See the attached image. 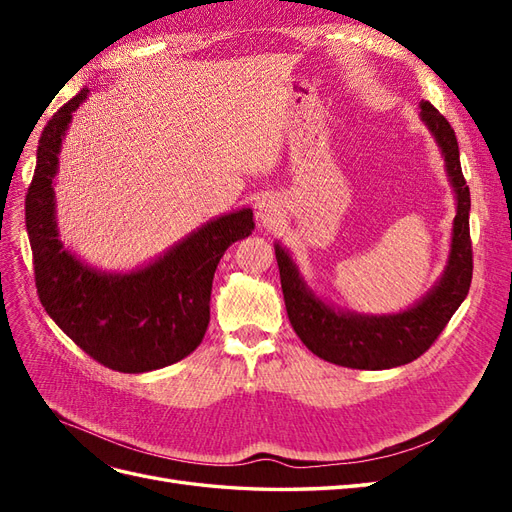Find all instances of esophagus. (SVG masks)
Segmentation results:
<instances>
[{
  "label": "esophagus",
  "mask_w": 512,
  "mask_h": 512,
  "mask_svg": "<svg viewBox=\"0 0 512 512\" xmlns=\"http://www.w3.org/2000/svg\"><path fill=\"white\" fill-rule=\"evenodd\" d=\"M256 215H258L260 222L269 224V222H273L277 218V215H280V205H277V200H273L271 196L269 198H262L260 203L256 205Z\"/></svg>",
  "instance_id": "obj_1"
}]
</instances>
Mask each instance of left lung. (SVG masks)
I'll list each match as a JSON object with an SVG mask.
<instances>
[{"instance_id":"1","label":"left lung","mask_w":512,"mask_h":512,"mask_svg":"<svg viewBox=\"0 0 512 512\" xmlns=\"http://www.w3.org/2000/svg\"><path fill=\"white\" fill-rule=\"evenodd\" d=\"M418 106H421V121L442 151L446 175L457 200L451 252L444 273L421 301L397 314L344 312L322 301L303 280L297 262L280 243H275V258L292 329L309 350L329 363L352 369H391L406 365L429 350L457 307L468 297L472 282L470 188L461 173L457 136L436 106L427 100Z\"/></svg>"}]
</instances>
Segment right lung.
<instances>
[{
	"mask_svg": "<svg viewBox=\"0 0 512 512\" xmlns=\"http://www.w3.org/2000/svg\"><path fill=\"white\" fill-rule=\"evenodd\" d=\"M87 94L85 87L61 106L38 143L25 198L36 288L46 314L91 359L123 374H143L185 359L203 342L215 269L232 243L252 235L254 213L243 207L220 215L128 273L85 265L59 239L53 183L61 141Z\"/></svg>",
	"mask_w": 512,
	"mask_h": 512,
	"instance_id": "1",
	"label": "right lung"
}]
</instances>
